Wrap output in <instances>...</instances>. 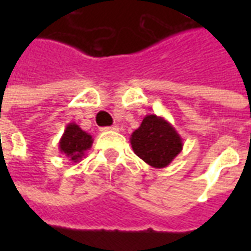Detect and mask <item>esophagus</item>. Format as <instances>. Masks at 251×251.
Segmentation results:
<instances>
[{"mask_svg":"<svg viewBox=\"0 0 251 251\" xmlns=\"http://www.w3.org/2000/svg\"><path fill=\"white\" fill-rule=\"evenodd\" d=\"M100 130L102 131H118L120 130V127L115 125V126H109V127H102Z\"/></svg>","mask_w":251,"mask_h":251,"instance_id":"34e87169","label":"esophagus"}]
</instances>
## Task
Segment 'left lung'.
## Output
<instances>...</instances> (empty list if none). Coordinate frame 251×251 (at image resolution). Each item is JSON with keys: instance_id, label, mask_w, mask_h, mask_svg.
Segmentation results:
<instances>
[{"instance_id": "1", "label": "left lung", "mask_w": 251, "mask_h": 251, "mask_svg": "<svg viewBox=\"0 0 251 251\" xmlns=\"http://www.w3.org/2000/svg\"><path fill=\"white\" fill-rule=\"evenodd\" d=\"M130 144L138 157L153 168H165L183 151V140L168 121L148 114L131 133Z\"/></svg>"}]
</instances>
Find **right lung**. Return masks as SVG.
<instances>
[{
	"instance_id": "add662e5",
	"label": "right lung",
	"mask_w": 251,
	"mask_h": 251,
	"mask_svg": "<svg viewBox=\"0 0 251 251\" xmlns=\"http://www.w3.org/2000/svg\"><path fill=\"white\" fill-rule=\"evenodd\" d=\"M93 137L75 122L68 124L59 141V151L72 163H79L93 145Z\"/></svg>"
}]
</instances>
